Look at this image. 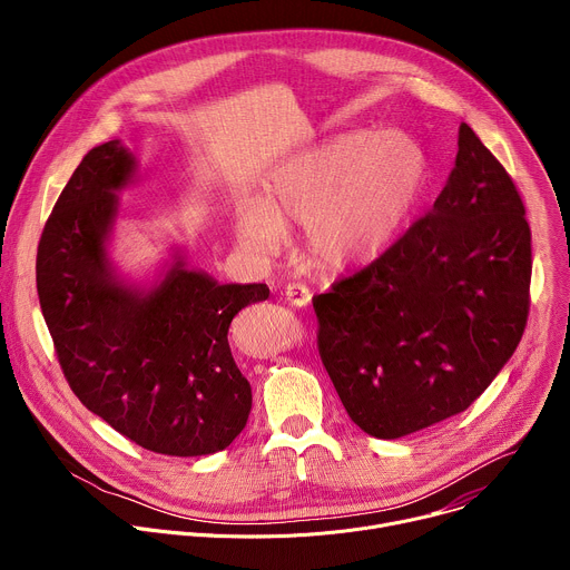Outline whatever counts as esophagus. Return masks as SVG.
Instances as JSON below:
<instances>
[{
  "mask_svg": "<svg viewBox=\"0 0 570 570\" xmlns=\"http://www.w3.org/2000/svg\"><path fill=\"white\" fill-rule=\"evenodd\" d=\"M286 299L293 306H308L311 304V291L304 284H288L286 286Z\"/></svg>",
  "mask_w": 570,
  "mask_h": 570,
  "instance_id": "esophagus-1",
  "label": "esophagus"
}]
</instances>
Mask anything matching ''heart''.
Masks as SVG:
<instances>
[{
  "label": "heart",
  "mask_w": 570,
  "mask_h": 570,
  "mask_svg": "<svg viewBox=\"0 0 570 570\" xmlns=\"http://www.w3.org/2000/svg\"><path fill=\"white\" fill-rule=\"evenodd\" d=\"M426 155L403 132H350L279 165L259 200L236 209V238L255 255L275 253L288 223H302L308 255L332 271L381 257L415 212Z\"/></svg>",
  "instance_id": "b5f03b06"
}]
</instances>
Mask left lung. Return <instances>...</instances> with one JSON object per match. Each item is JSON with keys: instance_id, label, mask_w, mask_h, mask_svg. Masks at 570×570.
Returning <instances> with one entry per match:
<instances>
[{"instance_id": "left-lung-1", "label": "left lung", "mask_w": 570, "mask_h": 570, "mask_svg": "<svg viewBox=\"0 0 570 570\" xmlns=\"http://www.w3.org/2000/svg\"><path fill=\"white\" fill-rule=\"evenodd\" d=\"M530 275L523 200L462 124L431 212L313 297L320 358L352 422L396 440L466 411L523 336Z\"/></svg>"}]
</instances>
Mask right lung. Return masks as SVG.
<instances>
[{
  "label": "right lung",
  "mask_w": 570,
  "mask_h": 570,
  "mask_svg": "<svg viewBox=\"0 0 570 570\" xmlns=\"http://www.w3.org/2000/svg\"><path fill=\"white\" fill-rule=\"evenodd\" d=\"M137 171V157L112 139L71 174L38 246L40 308L65 379L88 411L153 453L209 455L234 442L253 409L229 324L271 291L218 284L189 268L183 248L150 284L119 273L108 250L117 194Z\"/></svg>",
  "instance_id": "1"
}]
</instances>
